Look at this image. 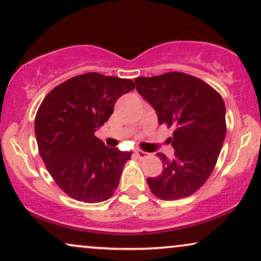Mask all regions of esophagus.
<instances>
[{"instance_id": "34e87169", "label": "esophagus", "mask_w": 261, "mask_h": 261, "mask_svg": "<svg viewBox=\"0 0 261 261\" xmlns=\"http://www.w3.org/2000/svg\"><path fill=\"white\" fill-rule=\"evenodd\" d=\"M134 155L138 158V160H145V158H147L150 153H147V152L145 151H141V150H135L134 151Z\"/></svg>"}]
</instances>
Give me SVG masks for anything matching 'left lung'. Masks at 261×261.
Segmentation results:
<instances>
[{
    "label": "left lung",
    "mask_w": 261,
    "mask_h": 261,
    "mask_svg": "<svg viewBox=\"0 0 261 261\" xmlns=\"http://www.w3.org/2000/svg\"><path fill=\"white\" fill-rule=\"evenodd\" d=\"M137 91L157 113L160 124L174 127L169 138L175 157L157 153L163 171L148 177L151 192L176 200L197 192L217 163L225 138V104L217 91L198 77L171 72L135 77Z\"/></svg>",
    "instance_id": "1"
}]
</instances>
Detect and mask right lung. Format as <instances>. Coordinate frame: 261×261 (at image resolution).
Wrapping results in <instances>:
<instances>
[{
  "label": "right lung",
  "instance_id": "add662e5",
  "mask_svg": "<svg viewBox=\"0 0 261 261\" xmlns=\"http://www.w3.org/2000/svg\"><path fill=\"white\" fill-rule=\"evenodd\" d=\"M130 79L86 73L64 81L44 98L36 115L39 154L57 186L75 200H108L132 152L108 147L94 132L116 100L134 90Z\"/></svg>",
  "mask_w": 261,
  "mask_h": 261
}]
</instances>
